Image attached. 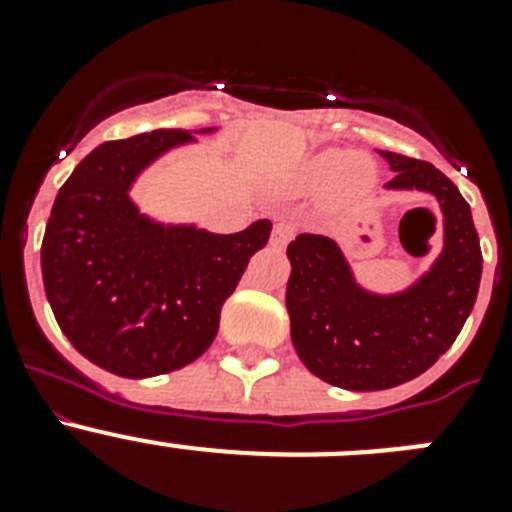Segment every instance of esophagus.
Returning a JSON list of instances; mask_svg holds the SVG:
<instances>
[{"label":"esophagus","instance_id":"esophagus-1","mask_svg":"<svg viewBox=\"0 0 512 512\" xmlns=\"http://www.w3.org/2000/svg\"><path fill=\"white\" fill-rule=\"evenodd\" d=\"M292 235H295V225L287 223V220H277L274 223V228H271V246L277 248H284L289 241H292Z\"/></svg>","mask_w":512,"mask_h":512}]
</instances>
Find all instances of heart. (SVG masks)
<instances>
[{"label":"heart","instance_id":"1","mask_svg":"<svg viewBox=\"0 0 512 512\" xmlns=\"http://www.w3.org/2000/svg\"><path fill=\"white\" fill-rule=\"evenodd\" d=\"M377 184V164L372 156L346 148H323L297 166L292 179L295 194H325L330 207L346 210L359 205Z\"/></svg>","mask_w":512,"mask_h":512}]
</instances>
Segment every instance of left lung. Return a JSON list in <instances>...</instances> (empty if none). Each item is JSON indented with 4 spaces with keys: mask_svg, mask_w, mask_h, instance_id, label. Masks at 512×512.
Masks as SVG:
<instances>
[{
    "mask_svg": "<svg viewBox=\"0 0 512 512\" xmlns=\"http://www.w3.org/2000/svg\"><path fill=\"white\" fill-rule=\"evenodd\" d=\"M392 171L387 192L436 197L443 246L425 271L395 292L361 284L328 235H297L287 246L292 346L323 382L351 392L390 390L420 377L449 351L467 323L482 277L472 210L436 166L379 151Z\"/></svg>",
    "mask_w": 512,
    "mask_h": 512,
    "instance_id": "left-lung-1",
    "label": "left lung"
}]
</instances>
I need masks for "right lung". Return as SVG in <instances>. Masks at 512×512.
I'll list each match as a JSON object with an SVG mask.
<instances>
[{
	"instance_id": "obj_1",
	"label": "right lung",
	"mask_w": 512,
	"mask_h": 512,
	"mask_svg": "<svg viewBox=\"0 0 512 512\" xmlns=\"http://www.w3.org/2000/svg\"><path fill=\"white\" fill-rule=\"evenodd\" d=\"M217 130H153L102 143L53 202L40 248L45 297L63 336L104 372L148 379L200 359L248 259L269 241V220L220 235L158 220L133 200L156 161Z\"/></svg>"
}]
</instances>
